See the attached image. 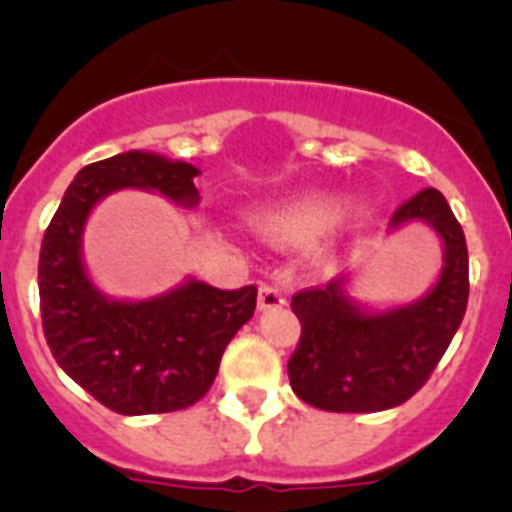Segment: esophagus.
I'll list each match as a JSON object with an SVG mask.
<instances>
[{"label": "esophagus", "instance_id": "34e87169", "mask_svg": "<svg viewBox=\"0 0 512 512\" xmlns=\"http://www.w3.org/2000/svg\"><path fill=\"white\" fill-rule=\"evenodd\" d=\"M287 305V295L277 284H261L259 289V307L261 310H277V307Z\"/></svg>", "mask_w": 512, "mask_h": 512}]
</instances>
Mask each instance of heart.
<instances>
[{
	"mask_svg": "<svg viewBox=\"0 0 512 512\" xmlns=\"http://www.w3.org/2000/svg\"><path fill=\"white\" fill-rule=\"evenodd\" d=\"M343 200L333 192H302L251 212V223L279 243H305L338 223Z\"/></svg>",
	"mask_w": 512,
	"mask_h": 512,
	"instance_id": "obj_1",
	"label": "heart"
}]
</instances>
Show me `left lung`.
I'll return each mask as SVG.
<instances>
[{"instance_id": "left-lung-1", "label": "left lung", "mask_w": 512, "mask_h": 512, "mask_svg": "<svg viewBox=\"0 0 512 512\" xmlns=\"http://www.w3.org/2000/svg\"><path fill=\"white\" fill-rule=\"evenodd\" d=\"M423 220L441 235L443 271L436 287L408 307L364 312L348 300L341 279L300 289L292 310L302 333L287 372L295 395L328 413H379L408 402L428 382L469 300L467 238L449 202L428 187L402 202L392 228Z\"/></svg>"}]
</instances>
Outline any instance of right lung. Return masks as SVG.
Segmentation results:
<instances>
[{
  "label": "right lung",
  "mask_w": 512,
  "mask_h": 512,
  "mask_svg": "<svg viewBox=\"0 0 512 512\" xmlns=\"http://www.w3.org/2000/svg\"><path fill=\"white\" fill-rule=\"evenodd\" d=\"M182 161L143 151L117 153L76 174L43 235L40 318L53 359L104 408L120 415L174 413L207 395L225 346L256 310V287L217 289L187 282L146 302L107 300L81 264V230L104 194L153 189L197 205Z\"/></svg>",
  "instance_id": "add662e5"
}]
</instances>
